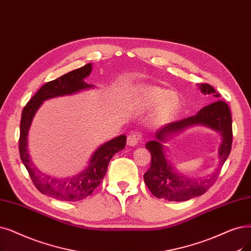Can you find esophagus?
<instances>
[{
    "mask_svg": "<svg viewBox=\"0 0 251 251\" xmlns=\"http://www.w3.org/2000/svg\"><path fill=\"white\" fill-rule=\"evenodd\" d=\"M141 137H143V136H141V134L139 132H137V131L131 132L127 137V145L130 146V147L136 146L141 140Z\"/></svg>",
    "mask_w": 251,
    "mask_h": 251,
    "instance_id": "1",
    "label": "esophagus"
}]
</instances>
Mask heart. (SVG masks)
Here are the masks:
<instances>
[{"instance_id":"obj_1","label":"heart","mask_w":251,"mask_h":251,"mask_svg":"<svg viewBox=\"0 0 251 251\" xmlns=\"http://www.w3.org/2000/svg\"><path fill=\"white\" fill-rule=\"evenodd\" d=\"M138 104L144 110L155 107L154 118L157 122L166 121L176 114L180 105V99L176 92H169L159 86H147L140 89L137 96Z\"/></svg>"}]
</instances>
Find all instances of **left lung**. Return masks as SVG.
Returning a JSON list of instances; mask_svg holds the SVG:
<instances>
[{"label": "left lung", "instance_id": "1", "mask_svg": "<svg viewBox=\"0 0 251 251\" xmlns=\"http://www.w3.org/2000/svg\"><path fill=\"white\" fill-rule=\"evenodd\" d=\"M205 95H210L213 102L202 107L197 115L184 118L163 127L155 135L156 139L150 140L146 145L151 156V166L145 173L144 178L151 193L157 198L168 201H187L197 196L203 195L209 190L217 179L224 163L227 159L232 149L233 129L230 106L222 100L213 87L207 83L198 84ZM196 124L206 125L221 132L223 143L219 154L220 164L218 170L211 177L202 180H190L174 172L165 158L161 141L170 134L180 131L184 127Z\"/></svg>", "mask_w": 251, "mask_h": 251}]
</instances>
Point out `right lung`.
<instances>
[{
	"instance_id": "1",
	"label": "right lung",
	"mask_w": 251,
	"mask_h": 251,
	"mask_svg": "<svg viewBox=\"0 0 251 251\" xmlns=\"http://www.w3.org/2000/svg\"><path fill=\"white\" fill-rule=\"evenodd\" d=\"M92 64L87 63L84 67L65 74L58 79L50 81L43 85L38 92L28 100L24 107L20 120L19 135V154L25 164L30 179L35 187L49 197L60 201L75 202L83 200L100 186L107 170L108 163L119 151H122L126 146V136L119 135L107 141L95 151L90 160L89 166L85 171L71 178L57 179L41 173L29 159L27 151V133L32 118L42 102L52 97L73 94L80 90L89 88L91 85L84 82L89 75Z\"/></svg>"
}]
</instances>
